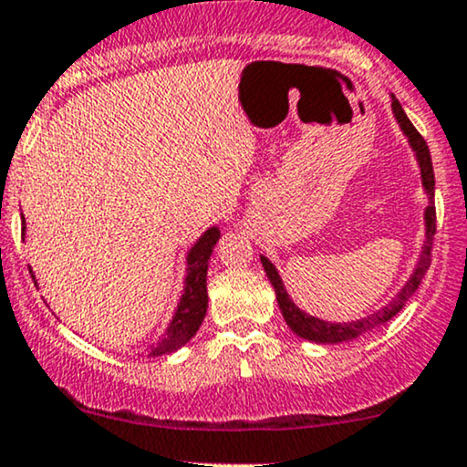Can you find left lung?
<instances>
[{
    "mask_svg": "<svg viewBox=\"0 0 467 467\" xmlns=\"http://www.w3.org/2000/svg\"><path fill=\"white\" fill-rule=\"evenodd\" d=\"M391 107H393V113H396L398 124L402 126L404 135L409 137L410 146H413L415 155H418V161H420V168H421V183H424L426 192H429L431 199H432V192H435V174H432V161H431L429 144H426L424 137L420 135V130L415 129L413 124H410V119L407 118V113H404L402 104L396 100V96H393ZM435 232H437V213H435V205H432V202H431V205L426 207V244H424V251H421V257H420L418 266H415V273H413V275H410L409 282L404 284V288L400 290L398 297L393 299L391 304L385 306V308H382V310H378L376 315L365 317V319L352 321V323H327V321L317 319V317L306 315V312H301L297 306L293 304V299L288 297L286 288H284V284H282V279H279V275H277L275 266H273L265 255H262L260 260H262V266H265L268 279H271L273 288H275L279 310H282L284 319H286L290 330H293L301 338H308V341H317V343H343V341H352V338L360 337V334H363V332H369L371 327L380 326V323H387L389 319H393V317H396L398 312L404 308V304H407L410 295H413L415 290L420 288L421 277H424L426 271H429L431 257H432L431 251H432V240H435Z\"/></svg>",
    "mask_w": 467,
    "mask_h": 467,
    "instance_id": "obj_1",
    "label": "left lung"
}]
</instances>
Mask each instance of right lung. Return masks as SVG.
Masks as SVG:
<instances>
[{
    "mask_svg": "<svg viewBox=\"0 0 467 467\" xmlns=\"http://www.w3.org/2000/svg\"><path fill=\"white\" fill-rule=\"evenodd\" d=\"M218 238H221V232L212 227L201 235L199 243L192 246L188 254V277H185L183 297L179 301V308L174 312V319L166 334L161 337V341L152 345L148 356L170 354L183 348L201 327L207 312V262H210Z\"/></svg>",
    "mask_w": 467,
    "mask_h": 467,
    "instance_id": "add662e5",
    "label": "right lung"
}]
</instances>
